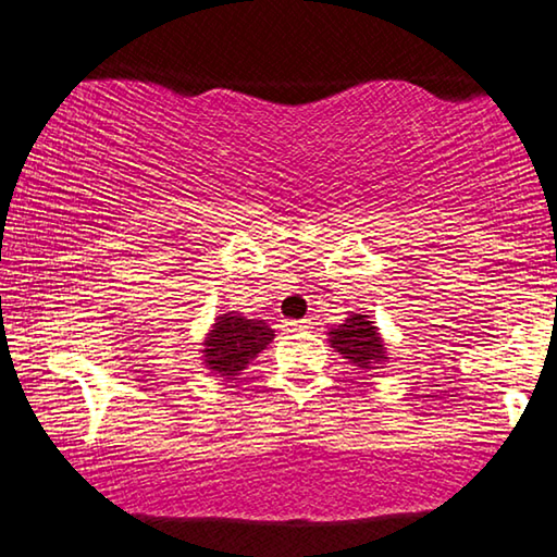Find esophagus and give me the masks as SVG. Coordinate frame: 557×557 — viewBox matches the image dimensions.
Returning <instances> with one entry per match:
<instances>
[{"label":"esophagus","mask_w":557,"mask_h":557,"mask_svg":"<svg viewBox=\"0 0 557 557\" xmlns=\"http://www.w3.org/2000/svg\"><path fill=\"white\" fill-rule=\"evenodd\" d=\"M285 331H289V333H295V331H310L312 327V320L310 318H305V320H285Z\"/></svg>","instance_id":"34e87169"}]
</instances>
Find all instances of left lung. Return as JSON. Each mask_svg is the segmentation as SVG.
I'll return each instance as SVG.
<instances>
[{"label": "left lung", "instance_id": "8db88e82", "mask_svg": "<svg viewBox=\"0 0 557 557\" xmlns=\"http://www.w3.org/2000/svg\"><path fill=\"white\" fill-rule=\"evenodd\" d=\"M327 338H331L327 343L335 348V354L346 358L348 363L363 368V371H373V368L388 363L386 341L381 338L379 327L366 312H350L346 323L327 331Z\"/></svg>", "mask_w": 557, "mask_h": 557}]
</instances>
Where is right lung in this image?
<instances>
[{"mask_svg":"<svg viewBox=\"0 0 557 557\" xmlns=\"http://www.w3.org/2000/svg\"><path fill=\"white\" fill-rule=\"evenodd\" d=\"M275 338L264 320H249L242 312H222L201 343V360L219 379H234Z\"/></svg>","mask_w":557,"mask_h":557,"instance_id":"right-lung-1","label":"right lung"}]
</instances>
